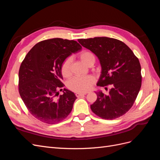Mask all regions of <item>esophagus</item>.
<instances>
[{
    "mask_svg": "<svg viewBox=\"0 0 160 160\" xmlns=\"http://www.w3.org/2000/svg\"><path fill=\"white\" fill-rule=\"evenodd\" d=\"M86 94H87V93H76L75 95H76L77 98H80V97L83 96V95H85Z\"/></svg>",
    "mask_w": 160,
    "mask_h": 160,
    "instance_id": "esophagus-1",
    "label": "esophagus"
}]
</instances>
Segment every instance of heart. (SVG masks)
Returning a JSON list of instances; mask_svg holds the SVG:
<instances>
[{"mask_svg": "<svg viewBox=\"0 0 160 160\" xmlns=\"http://www.w3.org/2000/svg\"><path fill=\"white\" fill-rule=\"evenodd\" d=\"M81 61L88 66L94 64L95 58L94 55L88 50H83L79 53ZM71 59L67 57L62 62L61 66V74L64 77H69L71 75ZM95 82V78L93 75L77 76L69 80L67 83L68 88L77 93H85L91 89L92 85Z\"/></svg>", "mask_w": 160, "mask_h": 160, "instance_id": "1", "label": "heart"}]
</instances>
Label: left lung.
<instances>
[{"label": "left lung", "instance_id": "8db88e82", "mask_svg": "<svg viewBox=\"0 0 160 160\" xmlns=\"http://www.w3.org/2000/svg\"><path fill=\"white\" fill-rule=\"evenodd\" d=\"M80 44L98 57L101 74L97 85H111L108 95L96 92L98 99L91 105L93 112L104 119H114L132 108L142 86L138 58L125 43L109 37L81 38Z\"/></svg>", "mask_w": 160, "mask_h": 160}]
</instances>
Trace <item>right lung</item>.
<instances>
[{"label":"right lung","mask_w":160,"mask_h":160,"mask_svg":"<svg viewBox=\"0 0 160 160\" xmlns=\"http://www.w3.org/2000/svg\"><path fill=\"white\" fill-rule=\"evenodd\" d=\"M73 40L61 38L40 41L28 51L18 72V92L28 111L36 119L55 124L69 115L77 99L62 88V62L72 52L81 49ZM64 94L59 95L58 90Z\"/></svg>","instance_id":"obj_1"}]
</instances>
